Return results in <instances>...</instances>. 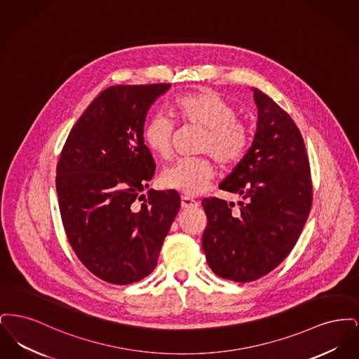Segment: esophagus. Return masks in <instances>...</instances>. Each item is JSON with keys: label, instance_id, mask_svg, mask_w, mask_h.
I'll return each instance as SVG.
<instances>
[{"label": "esophagus", "instance_id": "1", "mask_svg": "<svg viewBox=\"0 0 359 359\" xmlns=\"http://www.w3.org/2000/svg\"><path fill=\"white\" fill-rule=\"evenodd\" d=\"M198 205V202L194 201L189 196H182V208L189 210V208H195Z\"/></svg>", "mask_w": 359, "mask_h": 359}]
</instances>
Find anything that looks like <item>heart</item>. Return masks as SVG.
Here are the masks:
<instances>
[{
	"label": "heart",
	"instance_id": "heart-1",
	"mask_svg": "<svg viewBox=\"0 0 359 359\" xmlns=\"http://www.w3.org/2000/svg\"><path fill=\"white\" fill-rule=\"evenodd\" d=\"M173 110L179 120L205 129L199 152L211 154L219 164H236L250 148L252 130L248 121L237 116L236 107L218 93L201 88L175 100ZM175 125L170 118L156 114L145 123L142 140L152 154L170 158L173 154ZM215 175L207 157H186L164 168L161 186L186 195L205 192Z\"/></svg>",
	"mask_w": 359,
	"mask_h": 359
}]
</instances>
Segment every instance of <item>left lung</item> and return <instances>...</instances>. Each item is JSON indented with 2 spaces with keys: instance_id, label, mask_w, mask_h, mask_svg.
<instances>
[{
  "instance_id": "8db88e82",
  "label": "left lung",
  "mask_w": 359,
  "mask_h": 359,
  "mask_svg": "<svg viewBox=\"0 0 359 359\" xmlns=\"http://www.w3.org/2000/svg\"><path fill=\"white\" fill-rule=\"evenodd\" d=\"M258 107L252 148L221 183L239 194L238 211L218 198H205L203 250L211 271L250 283L277 268L300 237L312 207L306 144L290 114L253 87Z\"/></svg>"
}]
</instances>
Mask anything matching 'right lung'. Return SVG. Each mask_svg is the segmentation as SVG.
<instances>
[{
  "instance_id": "add662e5",
  "label": "right lung",
  "mask_w": 359,
  "mask_h": 359,
  "mask_svg": "<svg viewBox=\"0 0 359 359\" xmlns=\"http://www.w3.org/2000/svg\"><path fill=\"white\" fill-rule=\"evenodd\" d=\"M170 87L104 88L72 126L56 165L69 245L91 273L110 284H132L154 272L180 208L175 189L141 194L156 168L142 140L145 116Z\"/></svg>"
}]
</instances>
